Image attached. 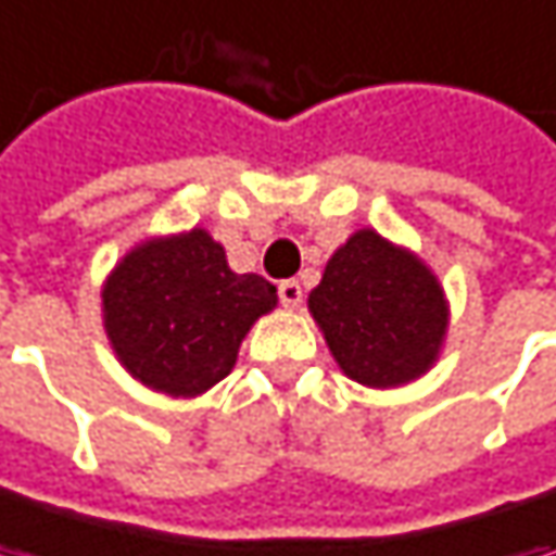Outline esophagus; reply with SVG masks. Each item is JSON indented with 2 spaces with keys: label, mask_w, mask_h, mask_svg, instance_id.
<instances>
[{
  "label": "esophagus",
  "mask_w": 556,
  "mask_h": 556,
  "mask_svg": "<svg viewBox=\"0 0 556 556\" xmlns=\"http://www.w3.org/2000/svg\"><path fill=\"white\" fill-rule=\"evenodd\" d=\"M278 296H281V303L288 306V309H293V306H300L303 303V288H300V281H281L278 285Z\"/></svg>",
  "instance_id": "esophagus-1"
}]
</instances>
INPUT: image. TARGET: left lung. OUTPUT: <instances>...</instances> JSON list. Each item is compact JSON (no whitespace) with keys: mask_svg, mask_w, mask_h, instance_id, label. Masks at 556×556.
Wrapping results in <instances>:
<instances>
[{"mask_svg":"<svg viewBox=\"0 0 556 556\" xmlns=\"http://www.w3.org/2000/svg\"><path fill=\"white\" fill-rule=\"evenodd\" d=\"M309 313L341 372L366 388H397L429 372L451 319L429 265L372 228L334 250Z\"/></svg>","mask_w":556,"mask_h":556,"instance_id":"obj_1","label":"left lung"}]
</instances>
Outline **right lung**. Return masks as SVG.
Instances as JSON below:
<instances>
[{
    "label": "right lung",
    "mask_w": 556,
    "mask_h": 556,
    "mask_svg": "<svg viewBox=\"0 0 556 556\" xmlns=\"http://www.w3.org/2000/svg\"><path fill=\"white\" fill-rule=\"evenodd\" d=\"M275 306V285L231 271L206 228L137 243L102 285V325L118 363L168 397L218 384L253 321Z\"/></svg>",
    "instance_id": "right-lung-1"
}]
</instances>
